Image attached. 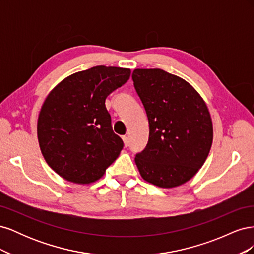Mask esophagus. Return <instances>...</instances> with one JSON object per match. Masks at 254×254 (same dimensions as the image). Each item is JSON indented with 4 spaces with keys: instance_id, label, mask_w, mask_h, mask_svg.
Here are the masks:
<instances>
[{
    "instance_id": "obj_1",
    "label": "esophagus",
    "mask_w": 254,
    "mask_h": 254,
    "mask_svg": "<svg viewBox=\"0 0 254 254\" xmlns=\"http://www.w3.org/2000/svg\"><path fill=\"white\" fill-rule=\"evenodd\" d=\"M122 139H123V141H124V144H125V146L127 147V146L129 145V140H128V136H126V135H123L122 136Z\"/></svg>"
}]
</instances>
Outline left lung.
<instances>
[{
	"label": "left lung",
	"mask_w": 254,
	"mask_h": 254,
	"mask_svg": "<svg viewBox=\"0 0 254 254\" xmlns=\"http://www.w3.org/2000/svg\"><path fill=\"white\" fill-rule=\"evenodd\" d=\"M132 80L149 124L148 143L135 155V164L149 183L164 189L181 186L210 152L209 109L189 82L161 68H135Z\"/></svg>",
	"instance_id": "obj_1"
}]
</instances>
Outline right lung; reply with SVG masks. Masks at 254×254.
<instances>
[{
    "instance_id": "right-lung-1",
    "label": "right lung",
    "mask_w": 254,
    "mask_h": 254,
    "mask_svg": "<svg viewBox=\"0 0 254 254\" xmlns=\"http://www.w3.org/2000/svg\"><path fill=\"white\" fill-rule=\"evenodd\" d=\"M129 77V68L97 65L68 76L45 98L38 140L47 163L65 180L94 182L119 157L124 143L105 102Z\"/></svg>"
}]
</instances>
